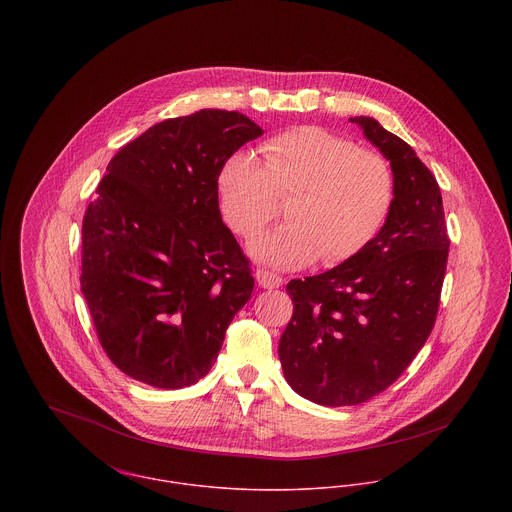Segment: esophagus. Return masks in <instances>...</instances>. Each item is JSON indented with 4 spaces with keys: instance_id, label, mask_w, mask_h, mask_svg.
I'll return each instance as SVG.
<instances>
[{
    "instance_id": "1",
    "label": "esophagus",
    "mask_w": 512,
    "mask_h": 512,
    "mask_svg": "<svg viewBox=\"0 0 512 512\" xmlns=\"http://www.w3.org/2000/svg\"><path fill=\"white\" fill-rule=\"evenodd\" d=\"M256 282L260 288L264 290H274V288H280L282 286V278L274 272H268V270H256Z\"/></svg>"
}]
</instances>
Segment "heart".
I'll return each instance as SVG.
<instances>
[{"mask_svg": "<svg viewBox=\"0 0 512 512\" xmlns=\"http://www.w3.org/2000/svg\"><path fill=\"white\" fill-rule=\"evenodd\" d=\"M262 161L232 153L217 177L226 224L250 236L290 197V222L250 240L248 252L272 268L325 266L355 258L388 219L396 181L390 161L319 126L286 130L260 146Z\"/></svg>", "mask_w": 512, "mask_h": 512, "instance_id": "heart-1", "label": "heart"}]
</instances>
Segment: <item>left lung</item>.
Segmentation results:
<instances>
[{"instance_id": "8db88e82", "label": "left lung", "mask_w": 512, "mask_h": 512, "mask_svg": "<svg viewBox=\"0 0 512 512\" xmlns=\"http://www.w3.org/2000/svg\"><path fill=\"white\" fill-rule=\"evenodd\" d=\"M349 120L390 161L396 195L365 250L286 286L293 315L278 347L284 376L321 406L366 402L414 361L436 323L449 252L432 171L374 118Z\"/></svg>"}]
</instances>
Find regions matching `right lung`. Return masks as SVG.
<instances>
[{"label":"right lung","mask_w":512,"mask_h":512,"mask_svg":"<svg viewBox=\"0 0 512 512\" xmlns=\"http://www.w3.org/2000/svg\"><path fill=\"white\" fill-rule=\"evenodd\" d=\"M262 134L240 112L199 110L151 126L108 163L82 220L80 290L128 376L175 390L219 357L254 278L220 217L217 177Z\"/></svg>","instance_id":"add662e5"}]
</instances>
